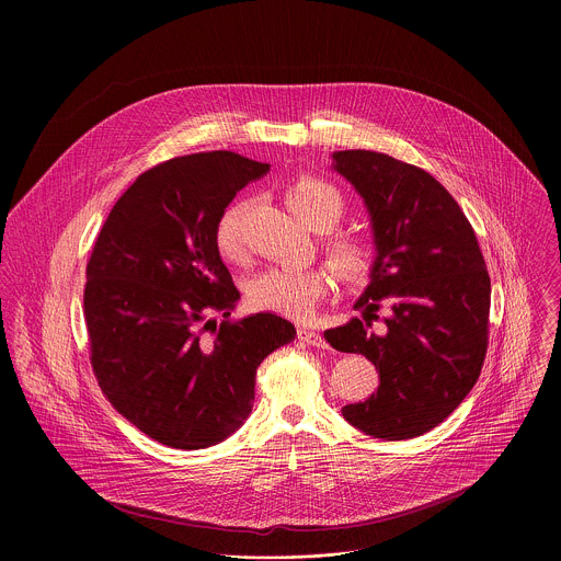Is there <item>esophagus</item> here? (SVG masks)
Wrapping results in <instances>:
<instances>
[{"instance_id": "34e87169", "label": "esophagus", "mask_w": 561, "mask_h": 561, "mask_svg": "<svg viewBox=\"0 0 561 561\" xmlns=\"http://www.w3.org/2000/svg\"><path fill=\"white\" fill-rule=\"evenodd\" d=\"M298 339L302 341V343H307V345H313V347H328V341L321 336L320 332H316V330H309V328H300L298 330Z\"/></svg>"}]
</instances>
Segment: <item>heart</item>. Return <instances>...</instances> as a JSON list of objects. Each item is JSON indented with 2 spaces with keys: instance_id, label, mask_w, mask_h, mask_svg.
<instances>
[{
  "instance_id": "obj_1",
  "label": "heart",
  "mask_w": 561,
  "mask_h": 561,
  "mask_svg": "<svg viewBox=\"0 0 561 561\" xmlns=\"http://www.w3.org/2000/svg\"><path fill=\"white\" fill-rule=\"evenodd\" d=\"M287 205L309 227L323 231L334 227L343 216V196L334 185L318 176H296L285 190ZM245 201L229 205L216 225L218 250L231 259H245L243 216ZM325 254L332 270L345 280L363 278L376 259L374 248L354 236H332L325 241ZM325 291V280L320 270L278 265L267 267L248 283V302L259 311H270L287 318H307L318 307Z\"/></svg>"
}]
</instances>
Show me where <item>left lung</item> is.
<instances>
[{
    "mask_svg": "<svg viewBox=\"0 0 561 561\" xmlns=\"http://www.w3.org/2000/svg\"><path fill=\"white\" fill-rule=\"evenodd\" d=\"M332 158L365 198L378 250L354 305L363 318L323 332L334 350L367 356L380 374L369 400L341 412L374 438H414L443 423L480 378L485 261L465 211L430 172L376 151Z\"/></svg>",
    "mask_w": 561,
    "mask_h": 561,
    "instance_id": "8db88e82",
    "label": "left lung"
}]
</instances>
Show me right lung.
I'll return each mask as SVG.
<instances>
[{"label": "right lung", "instance_id": "1", "mask_svg": "<svg viewBox=\"0 0 561 561\" xmlns=\"http://www.w3.org/2000/svg\"><path fill=\"white\" fill-rule=\"evenodd\" d=\"M267 170L231 151L161 161L116 201L88 259L94 378L165 447L205 449L231 436L252 410L256 367L296 339L294 323L272 313L229 320L240 291L216 243L222 211Z\"/></svg>", "mask_w": 561, "mask_h": 561}]
</instances>
